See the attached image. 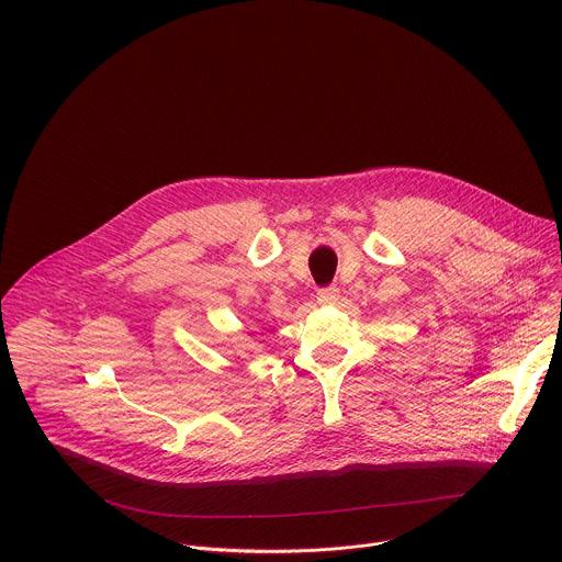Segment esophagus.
I'll list each match as a JSON object with an SVG mask.
<instances>
[{
  "mask_svg": "<svg viewBox=\"0 0 562 562\" xmlns=\"http://www.w3.org/2000/svg\"><path fill=\"white\" fill-rule=\"evenodd\" d=\"M340 297V289L338 286H323L317 291V302L319 304H336V300Z\"/></svg>",
  "mask_w": 562,
  "mask_h": 562,
  "instance_id": "1",
  "label": "esophagus"
}]
</instances>
